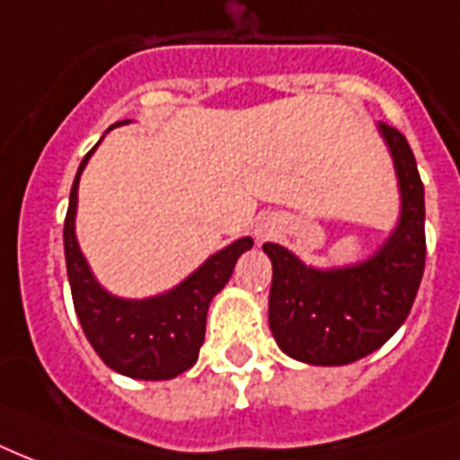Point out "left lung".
<instances>
[{"instance_id": "1", "label": "left lung", "mask_w": 460, "mask_h": 460, "mask_svg": "<svg viewBox=\"0 0 460 460\" xmlns=\"http://www.w3.org/2000/svg\"><path fill=\"white\" fill-rule=\"evenodd\" d=\"M379 131L401 184V220L372 259L350 269L316 270L266 242L273 263L269 326L295 359L348 365L389 341L411 314L425 270V187L408 138L386 122Z\"/></svg>"}]
</instances>
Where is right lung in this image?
<instances>
[{
    "label": "right lung",
    "mask_w": 460,
    "mask_h": 460,
    "mask_svg": "<svg viewBox=\"0 0 460 460\" xmlns=\"http://www.w3.org/2000/svg\"><path fill=\"white\" fill-rule=\"evenodd\" d=\"M93 151L95 148L85 153L78 165L64 218V256L74 309L88 343L93 345V350L110 369L131 379H172L197 362L199 348L206 336V312L213 295L223 290L233 276L237 259L252 249L254 240L242 237L230 247L220 249L184 283L158 297L119 300L105 293L95 283L74 234L78 177Z\"/></svg>",
    "instance_id": "right-lung-1"
}]
</instances>
